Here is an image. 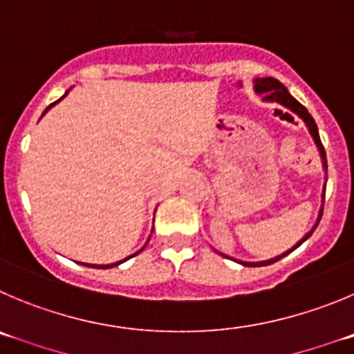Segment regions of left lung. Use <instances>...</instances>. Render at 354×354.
<instances>
[{"mask_svg":"<svg viewBox=\"0 0 354 354\" xmlns=\"http://www.w3.org/2000/svg\"><path fill=\"white\" fill-rule=\"evenodd\" d=\"M253 88H255V92L259 95H263V101L266 102H276V104H281V106H285L286 110L293 111V113L297 115V117H300L304 120V124H306L307 131H309V134H311L313 141H315L316 148H318L319 151V158H322V166H323V171H325L326 174V153H325V148H323L322 145V140H319V132H318V125H316L315 118L311 117V113L306 110V108L300 104L299 101H297L295 97H293L292 94L288 92V88L285 87V85L281 84L279 80H276V78L272 77H263V78H253ZM325 187H326V181H323V190H322V206H319L318 209V216H316V222L313 223V227L309 230H307L306 236L302 237V239L299 241L297 244H293L290 250H286L285 253H281V255L274 257V259H269V260H262V262H243V260H236L232 259V257L229 255H223V253H220V255H223L225 259H230L234 260V262L241 263V266H248V267H260V266H270V263L277 262L279 259H283V257H286L288 253H292L293 250H297V248L300 246V244L304 243V241H307L309 237H311V234L315 232V229L318 227L319 220H322V214H323V201H325Z\"/></svg>","mask_w":354,"mask_h":354,"instance_id":"left-lung-1","label":"left lung"}]
</instances>
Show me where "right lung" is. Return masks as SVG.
I'll use <instances>...</instances> for the list:
<instances>
[{
    "label": "right lung",
    "mask_w": 354,
    "mask_h": 354,
    "mask_svg": "<svg viewBox=\"0 0 354 354\" xmlns=\"http://www.w3.org/2000/svg\"><path fill=\"white\" fill-rule=\"evenodd\" d=\"M71 88H73V87H71ZM71 88H68V91H66V92H64V95H62V97H61V99H57V101H55V102H52L50 106H48V108H45V111H43V115L47 113V111H48V110H50V108H52V106H55V104H57V102H59V101H62V99H64V97H66V95H68V94H69V91H71ZM43 115H41V117H43ZM151 232H153V227H151ZM148 241H150V237H148V239H147V243H145V246H143V248H141V250H138V252H136V253H132V255L125 257V259H124V260H118V262H113V263H106V266H97V263H85V262H82V266H87V267H92V269H111V267H117V266H120V263H124V262H125V260L132 259V257H136V255H140V253H141V252H143L145 248H147Z\"/></svg>",
    "instance_id": "right-lung-1"
}]
</instances>
